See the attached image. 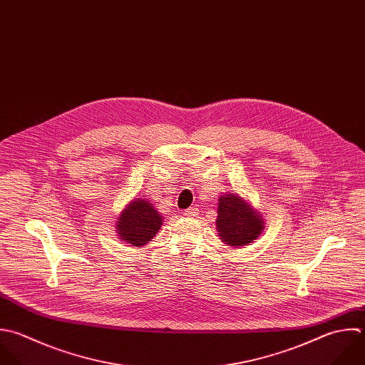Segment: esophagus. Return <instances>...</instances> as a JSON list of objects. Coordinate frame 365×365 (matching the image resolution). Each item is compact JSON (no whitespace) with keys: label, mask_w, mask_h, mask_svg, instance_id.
<instances>
[{"label":"esophagus","mask_w":365,"mask_h":365,"mask_svg":"<svg viewBox=\"0 0 365 365\" xmlns=\"http://www.w3.org/2000/svg\"><path fill=\"white\" fill-rule=\"evenodd\" d=\"M185 216L187 217H197L199 216V209L197 207H189L185 210Z\"/></svg>","instance_id":"1"}]
</instances>
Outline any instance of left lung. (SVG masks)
Instances as JSON below:
<instances>
[{"label": "left lung", "instance_id": "1", "mask_svg": "<svg viewBox=\"0 0 365 365\" xmlns=\"http://www.w3.org/2000/svg\"><path fill=\"white\" fill-rule=\"evenodd\" d=\"M217 235L232 249H240L253 243L264 230V219L253 205L236 192L223 193L219 197Z\"/></svg>", "mask_w": 365, "mask_h": 365}]
</instances>
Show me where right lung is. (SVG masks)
Segmentation results:
<instances>
[{
  "mask_svg": "<svg viewBox=\"0 0 365 365\" xmlns=\"http://www.w3.org/2000/svg\"><path fill=\"white\" fill-rule=\"evenodd\" d=\"M163 217L148 199H133L119 213L115 223L119 239L129 246L142 247L149 243L162 227Z\"/></svg>",
  "mask_w": 365,
  "mask_h": 365,
  "instance_id": "obj_1",
  "label": "right lung"
}]
</instances>
